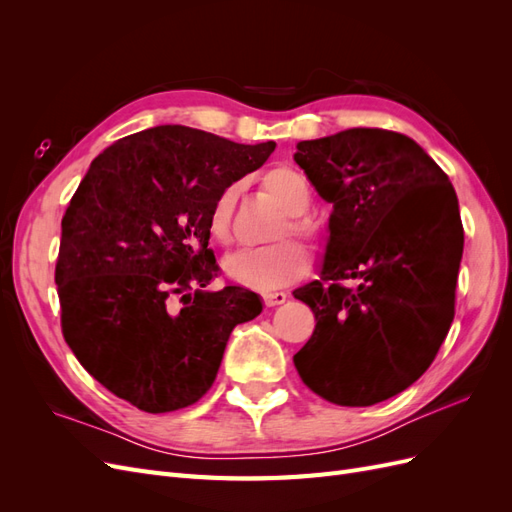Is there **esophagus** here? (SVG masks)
I'll return each mask as SVG.
<instances>
[{"label": "esophagus", "mask_w": 512, "mask_h": 512, "mask_svg": "<svg viewBox=\"0 0 512 512\" xmlns=\"http://www.w3.org/2000/svg\"><path fill=\"white\" fill-rule=\"evenodd\" d=\"M286 299H288V292H282V290L267 292V294H265V305H267V307H277V305L286 303Z\"/></svg>", "instance_id": "1"}]
</instances>
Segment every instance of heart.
<instances>
[{
	"label": "heart",
	"instance_id": "obj_1",
	"mask_svg": "<svg viewBox=\"0 0 512 512\" xmlns=\"http://www.w3.org/2000/svg\"><path fill=\"white\" fill-rule=\"evenodd\" d=\"M265 188L273 196V200L288 213V222L280 230L284 237L286 232L297 235L301 239L312 237V228L301 218L312 205V190H309L307 179L299 170L288 166H277L265 175ZM237 188L228 185L218 196L207 215V230L213 241L220 245H228L232 241V209H235ZM309 265L307 252L299 243L280 241L267 247H250V250H239L224 258L222 267L230 280L241 282L245 286H254L262 290H271L297 280Z\"/></svg>",
	"mask_w": 512,
	"mask_h": 512
}]
</instances>
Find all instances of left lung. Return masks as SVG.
<instances>
[{"label":"left lung","instance_id":"8db88e82","mask_svg":"<svg viewBox=\"0 0 512 512\" xmlns=\"http://www.w3.org/2000/svg\"><path fill=\"white\" fill-rule=\"evenodd\" d=\"M294 162L333 205L320 280L292 292L316 316L294 367L331 404L374 406L421 378L451 329L457 194L421 145L380 128L301 141Z\"/></svg>","mask_w":512,"mask_h":512}]
</instances>
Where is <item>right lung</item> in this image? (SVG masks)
Masks as SVG:
<instances>
[{"label": "right lung", "instance_id": "obj_1", "mask_svg": "<svg viewBox=\"0 0 512 512\" xmlns=\"http://www.w3.org/2000/svg\"><path fill=\"white\" fill-rule=\"evenodd\" d=\"M188 126L119 138L91 162L61 220V331L108 391L151 414L188 408L218 376L232 329L262 303L218 273L207 215L215 196L267 162Z\"/></svg>", "mask_w": 512, "mask_h": 512}]
</instances>
